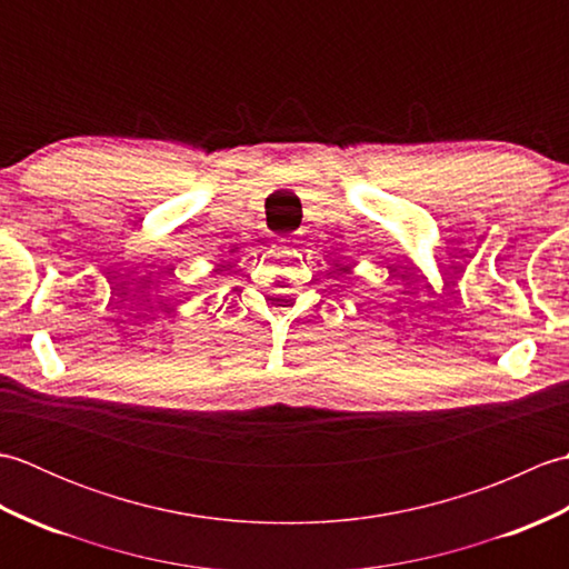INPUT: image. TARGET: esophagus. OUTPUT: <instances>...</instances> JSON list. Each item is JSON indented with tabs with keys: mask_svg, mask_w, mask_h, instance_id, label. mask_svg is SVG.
<instances>
[{
	"mask_svg": "<svg viewBox=\"0 0 569 569\" xmlns=\"http://www.w3.org/2000/svg\"><path fill=\"white\" fill-rule=\"evenodd\" d=\"M278 241H281V244H291V241H296V239L293 237H281Z\"/></svg>",
	"mask_w": 569,
	"mask_h": 569,
	"instance_id": "1",
	"label": "esophagus"
}]
</instances>
